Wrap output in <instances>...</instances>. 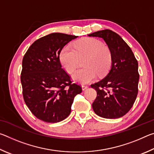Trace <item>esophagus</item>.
Returning a JSON list of instances; mask_svg holds the SVG:
<instances>
[{
    "instance_id": "1",
    "label": "esophagus",
    "mask_w": 154,
    "mask_h": 154,
    "mask_svg": "<svg viewBox=\"0 0 154 154\" xmlns=\"http://www.w3.org/2000/svg\"><path fill=\"white\" fill-rule=\"evenodd\" d=\"M82 90L84 91V90H86L87 88H88V85H83L82 86Z\"/></svg>"
}]
</instances>
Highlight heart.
I'll return each mask as SVG.
<instances>
[{
	"instance_id": "1",
	"label": "heart",
	"mask_w": 154,
	"mask_h": 154,
	"mask_svg": "<svg viewBox=\"0 0 154 154\" xmlns=\"http://www.w3.org/2000/svg\"><path fill=\"white\" fill-rule=\"evenodd\" d=\"M83 66L72 75L74 82L87 84L96 79L97 75H105L112 62L111 50L100 40L94 38H84L75 42L73 48L69 45L61 49L59 58L62 66L71 73L79 66L80 59L85 58Z\"/></svg>"
}]
</instances>
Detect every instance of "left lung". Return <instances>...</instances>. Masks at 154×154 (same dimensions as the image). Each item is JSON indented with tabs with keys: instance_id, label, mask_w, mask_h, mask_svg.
<instances>
[{
	"instance_id": "8db88e82",
	"label": "left lung",
	"mask_w": 154,
	"mask_h": 154,
	"mask_svg": "<svg viewBox=\"0 0 154 154\" xmlns=\"http://www.w3.org/2000/svg\"><path fill=\"white\" fill-rule=\"evenodd\" d=\"M88 36L102 38L112 55L107 75L91 85L97 92L92 103L93 110L104 118H119L130 111L137 98L139 80L138 62L128 44L112 30L97 31Z\"/></svg>"
}]
</instances>
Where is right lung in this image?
Returning a JSON list of instances; mask_svg holds the SVG:
<instances>
[{"label": "right lung", "mask_w": 154, "mask_h": 154, "mask_svg": "<svg viewBox=\"0 0 154 154\" xmlns=\"http://www.w3.org/2000/svg\"><path fill=\"white\" fill-rule=\"evenodd\" d=\"M77 36L55 32L35 41L23 58L21 83L25 103L38 119L57 123L71 113L74 98L82 92L62 69L61 49Z\"/></svg>", "instance_id": "1"}]
</instances>
